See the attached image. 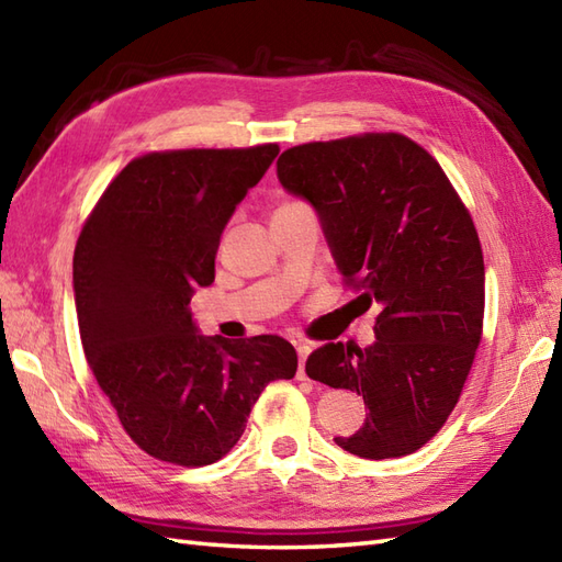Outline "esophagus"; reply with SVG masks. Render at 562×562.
Wrapping results in <instances>:
<instances>
[{"label":"esophagus","mask_w":562,"mask_h":562,"mask_svg":"<svg viewBox=\"0 0 562 562\" xmlns=\"http://www.w3.org/2000/svg\"><path fill=\"white\" fill-rule=\"evenodd\" d=\"M295 348H297V360H300L297 379H300V381H305V379H307V372H305V360H307V355L312 352V344H310V340H297Z\"/></svg>","instance_id":"1"}]
</instances>
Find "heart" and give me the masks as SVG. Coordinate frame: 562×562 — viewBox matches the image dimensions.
<instances>
[{
    "instance_id": "b5f03b06",
    "label": "heart",
    "mask_w": 562,
    "mask_h": 562,
    "mask_svg": "<svg viewBox=\"0 0 562 562\" xmlns=\"http://www.w3.org/2000/svg\"><path fill=\"white\" fill-rule=\"evenodd\" d=\"M283 207H293V204H283Z\"/></svg>"
}]
</instances>
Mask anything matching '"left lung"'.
Listing matches in <instances>:
<instances>
[{
  "label": "left lung",
  "instance_id": "8db88e82",
  "mask_svg": "<svg viewBox=\"0 0 562 562\" xmlns=\"http://www.w3.org/2000/svg\"><path fill=\"white\" fill-rule=\"evenodd\" d=\"M277 176L317 212L344 279L379 305L374 344H324L305 372L358 391L362 427L336 436L348 453H415L460 398L484 322V257L476 228L443 169L398 133L285 149Z\"/></svg>",
  "mask_w": 562,
  "mask_h": 562
}]
</instances>
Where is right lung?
<instances>
[{"mask_svg": "<svg viewBox=\"0 0 562 562\" xmlns=\"http://www.w3.org/2000/svg\"><path fill=\"white\" fill-rule=\"evenodd\" d=\"M277 155L279 145H257L138 157L80 231L74 295L88 364L121 427L164 462L224 458L269 381L295 376L289 340L204 336L188 307L212 285L228 218Z\"/></svg>", "mask_w": 562, "mask_h": 562, "instance_id": "obj_1", "label": "right lung"}]
</instances>
